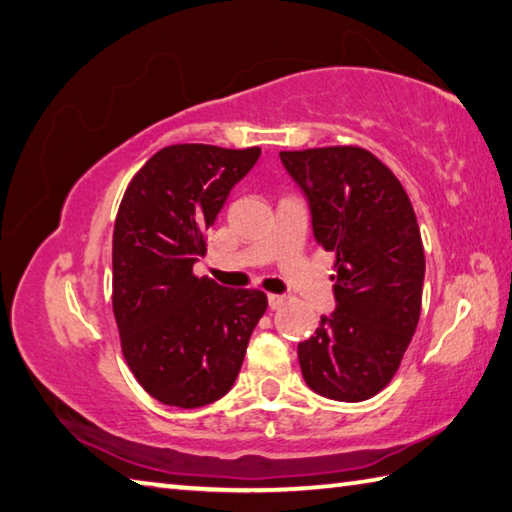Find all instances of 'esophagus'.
Here are the masks:
<instances>
[{
	"label": "esophagus",
	"mask_w": 512,
	"mask_h": 512,
	"mask_svg": "<svg viewBox=\"0 0 512 512\" xmlns=\"http://www.w3.org/2000/svg\"><path fill=\"white\" fill-rule=\"evenodd\" d=\"M267 303H270L272 310H279V308H283L285 297H281V294H270V297H267Z\"/></svg>",
	"instance_id": "1"
}]
</instances>
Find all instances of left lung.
I'll return each mask as SVG.
<instances>
[{"instance_id":"obj_1","label":"left lung","mask_w":512,"mask_h":512,"mask_svg":"<svg viewBox=\"0 0 512 512\" xmlns=\"http://www.w3.org/2000/svg\"><path fill=\"white\" fill-rule=\"evenodd\" d=\"M281 161L308 197L315 240L337 256V308L299 344L303 380L330 400H369L396 375L418 326L425 251L414 206L366 148L283 150Z\"/></svg>"}]
</instances>
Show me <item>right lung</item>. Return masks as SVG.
Masks as SVG:
<instances>
[{
  "label": "right lung",
  "instance_id": "obj_1",
  "mask_svg": "<svg viewBox=\"0 0 512 512\" xmlns=\"http://www.w3.org/2000/svg\"><path fill=\"white\" fill-rule=\"evenodd\" d=\"M258 157L261 148L177 143L155 152L125 188L112 240V310L125 362L164 405L195 409L222 398L267 310L261 290L193 274L206 254L204 231Z\"/></svg>",
  "mask_w": 512,
  "mask_h": 512
}]
</instances>
